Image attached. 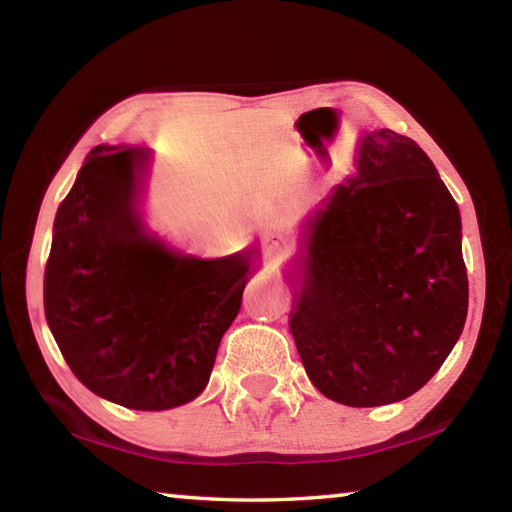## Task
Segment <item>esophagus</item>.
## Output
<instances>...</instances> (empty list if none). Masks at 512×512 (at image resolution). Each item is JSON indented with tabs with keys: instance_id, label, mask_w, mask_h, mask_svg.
Masks as SVG:
<instances>
[{
	"instance_id": "34e87169",
	"label": "esophagus",
	"mask_w": 512,
	"mask_h": 512,
	"mask_svg": "<svg viewBox=\"0 0 512 512\" xmlns=\"http://www.w3.org/2000/svg\"><path fill=\"white\" fill-rule=\"evenodd\" d=\"M264 244H266V253L268 255H282L284 250L289 248L287 237L280 235V232H275V230L268 232L266 239H264Z\"/></svg>"
}]
</instances>
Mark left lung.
Masks as SVG:
<instances>
[{"label":"left lung","instance_id":"obj_1","mask_svg":"<svg viewBox=\"0 0 512 512\" xmlns=\"http://www.w3.org/2000/svg\"><path fill=\"white\" fill-rule=\"evenodd\" d=\"M305 246L291 334L311 384L348 406L420 391L467 316L461 214L429 155L391 128L363 135Z\"/></svg>","mask_w":512,"mask_h":512}]
</instances>
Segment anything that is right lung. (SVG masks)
Here are the masks:
<instances>
[{
  "label": "right lung",
  "mask_w": 512,
  "mask_h": 512,
  "mask_svg": "<svg viewBox=\"0 0 512 512\" xmlns=\"http://www.w3.org/2000/svg\"><path fill=\"white\" fill-rule=\"evenodd\" d=\"M144 146H97L54 221L45 316L76 379L137 411L192 402L241 309L253 250L171 253L140 216Z\"/></svg>",
  "instance_id": "1"
}]
</instances>
